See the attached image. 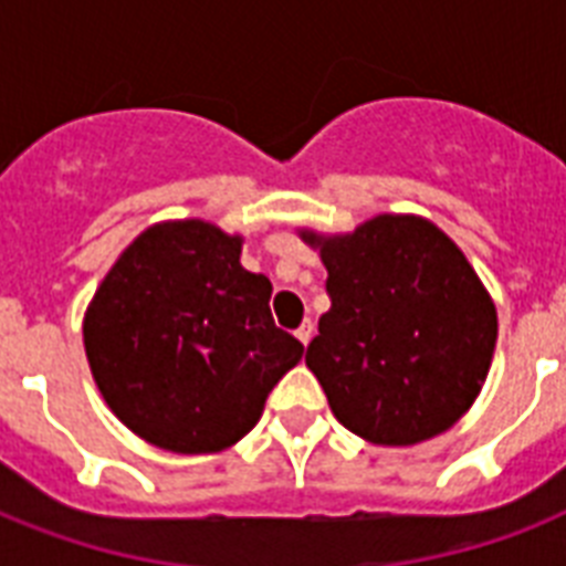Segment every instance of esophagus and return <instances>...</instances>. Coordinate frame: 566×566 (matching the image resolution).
<instances>
[{
  "instance_id": "34e87169",
  "label": "esophagus",
  "mask_w": 566,
  "mask_h": 566,
  "mask_svg": "<svg viewBox=\"0 0 566 566\" xmlns=\"http://www.w3.org/2000/svg\"><path fill=\"white\" fill-rule=\"evenodd\" d=\"M296 337H300L302 346H308L311 337H314V323H311V319H305V323H302V326L296 328Z\"/></svg>"
}]
</instances>
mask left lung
Listing matches in <instances>:
<instances>
[{
  "mask_svg": "<svg viewBox=\"0 0 566 566\" xmlns=\"http://www.w3.org/2000/svg\"><path fill=\"white\" fill-rule=\"evenodd\" d=\"M300 238L328 270L332 308L305 364L332 413L376 447L452 429L482 394L500 332L491 293L455 240L417 213Z\"/></svg>",
  "mask_w": 566,
  "mask_h": 566,
  "instance_id": "1",
  "label": "left lung"
}]
</instances>
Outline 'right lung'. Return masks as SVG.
<instances>
[{
    "mask_svg": "<svg viewBox=\"0 0 566 566\" xmlns=\"http://www.w3.org/2000/svg\"><path fill=\"white\" fill-rule=\"evenodd\" d=\"M240 234L205 220L140 231L84 311V353L117 420L153 447L208 455L252 431L302 358L275 328L273 284L240 264Z\"/></svg>",
    "mask_w": 566,
    "mask_h": 566,
    "instance_id": "right-lung-1",
    "label": "right lung"
}]
</instances>
